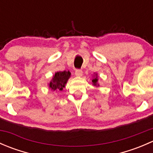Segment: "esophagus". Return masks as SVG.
<instances>
[{"mask_svg":"<svg viewBox=\"0 0 153 153\" xmlns=\"http://www.w3.org/2000/svg\"><path fill=\"white\" fill-rule=\"evenodd\" d=\"M75 75H76V76L81 77V76H82L83 72H82V70H81V69H76V70H75Z\"/></svg>","mask_w":153,"mask_h":153,"instance_id":"34e87169","label":"esophagus"}]
</instances>
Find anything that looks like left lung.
I'll return each instance as SVG.
<instances>
[{"mask_svg": "<svg viewBox=\"0 0 153 153\" xmlns=\"http://www.w3.org/2000/svg\"><path fill=\"white\" fill-rule=\"evenodd\" d=\"M98 75H97V74H95V78H92V85H94V86H99V84H98Z\"/></svg>", "mask_w": 153, "mask_h": 153, "instance_id": "8db88e82", "label": "left lung"}]
</instances>
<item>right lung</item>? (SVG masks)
<instances>
[{
  "label": "right lung",
  "mask_w": 153,
  "mask_h": 153,
  "mask_svg": "<svg viewBox=\"0 0 153 153\" xmlns=\"http://www.w3.org/2000/svg\"><path fill=\"white\" fill-rule=\"evenodd\" d=\"M71 73L69 71L64 72H57L53 75L52 81L49 82V88L52 91L63 90V88L65 87L67 81L70 78Z\"/></svg>",
  "instance_id": "add662e5"
}]
</instances>
